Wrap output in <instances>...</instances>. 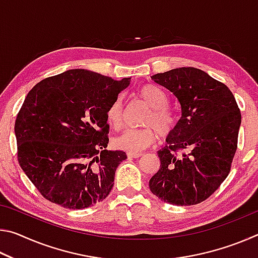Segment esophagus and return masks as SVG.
I'll list each match as a JSON object with an SVG mask.
<instances>
[{"label": "esophagus", "mask_w": 258, "mask_h": 258, "mask_svg": "<svg viewBox=\"0 0 258 258\" xmlns=\"http://www.w3.org/2000/svg\"><path fill=\"white\" fill-rule=\"evenodd\" d=\"M142 154L141 152H128L127 157L128 158H139V157H141Z\"/></svg>", "instance_id": "esophagus-1"}]
</instances>
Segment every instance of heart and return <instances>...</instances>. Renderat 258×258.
<instances>
[{"label":"heart","mask_w":258,"mask_h":258,"mask_svg":"<svg viewBox=\"0 0 258 258\" xmlns=\"http://www.w3.org/2000/svg\"><path fill=\"white\" fill-rule=\"evenodd\" d=\"M139 97L149 106L143 128H131L115 139L113 145L119 150L139 152L151 146L157 133L161 138H167L176 128V115L167 106L168 99L159 87L147 84L139 90ZM107 121L113 130H119L123 124V102L118 98L111 103L107 111Z\"/></svg>","instance_id":"1"}]
</instances>
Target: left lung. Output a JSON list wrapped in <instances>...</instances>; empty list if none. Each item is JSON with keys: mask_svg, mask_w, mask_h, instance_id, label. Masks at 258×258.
<instances>
[{"mask_svg": "<svg viewBox=\"0 0 258 258\" xmlns=\"http://www.w3.org/2000/svg\"><path fill=\"white\" fill-rule=\"evenodd\" d=\"M151 80L177 99L181 118L166 138L167 145L157 152L160 168L149 187L165 203L197 205L229 175L241 113L229 87L198 68H175Z\"/></svg>", "mask_w": 258, "mask_h": 258, "instance_id": "8db88e82", "label": "left lung"}]
</instances>
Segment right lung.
Here are the masks:
<instances>
[{"label":"right lung","instance_id":"1","mask_svg":"<svg viewBox=\"0 0 258 258\" xmlns=\"http://www.w3.org/2000/svg\"><path fill=\"white\" fill-rule=\"evenodd\" d=\"M131 78L71 69L29 91L17 116L18 161L41 195L69 209L102 202L124 151L107 150V111Z\"/></svg>","mask_w":258,"mask_h":258}]
</instances>
